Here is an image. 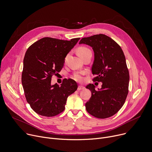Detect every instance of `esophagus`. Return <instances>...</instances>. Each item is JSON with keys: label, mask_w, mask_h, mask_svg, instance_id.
Returning <instances> with one entry per match:
<instances>
[{"label": "esophagus", "mask_w": 152, "mask_h": 152, "mask_svg": "<svg viewBox=\"0 0 152 152\" xmlns=\"http://www.w3.org/2000/svg\"><path fill=\"white\" fill-rule=\"evenodd\" d=\"M79 90H84V89H85V87H84V86H79V87H78V88H77Z\"/></svg>", "instance_id": "1"}]
</instances>
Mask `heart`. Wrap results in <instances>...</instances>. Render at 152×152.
Here are the masks:
<instances>
[{"label": "heart", "mask_w": 152, "mask_h": 152, "mask_svg": "<svg viewBox=\"0 0 152 152\" xmlns=\"http://www.w3.org/2000/svg\"><path fill=\"white\" fill-rule=\"evenodd\" d=\"M91 50L86 47H84V46H81V47H79L78 48H77V53L79 55V56L82 58L83 57H84L86 55H87L88 53H91ZM68 55H66V56L65 57V61L66 60L67 58H68ZM73 79H75V80H81L82 79V75L80 73H75L73 76Z\"/></svg>", "instance_id": "1"}]
</instances>
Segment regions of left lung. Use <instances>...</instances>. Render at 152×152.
Masks as SVG:
<instances>
[{
	"mask_svg": "<svg viewBox=\"0 0 152 152\" xmlns=\"http://www.w3.org/2000/svg\"><path fill=\"white\" fill-rule=\"evenodd\" d=\"M79 44L92 47L93 80L102 83L98 90L93 84L87 86L91 92L86 104L87 111L100 119L111 117L122 108L129 93L130 77L124 52L115 40L102 34L82 38Z\"/></svg>",
	"mask_w": 152,
	"mask_h": 152,
	"instance_id": "1",
	"label": "left lung"
}]
</instances>
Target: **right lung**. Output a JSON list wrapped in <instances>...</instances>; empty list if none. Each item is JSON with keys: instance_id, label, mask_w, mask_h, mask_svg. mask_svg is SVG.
<instances>
[{"instance_id": "add662e5", "label": "right lung", "mask_w": 152, "mask_h": 152, "mask_svg": "<svg viewBox=\"0 0 152 152\" xmlns=\"http://www.w3.org/2000/svg\"><path fill=\"white\" fill-rule=\"evenodd\" d=\"M80 38L64 40L44 37L26 50L23 59L22 84L27 102L42 116L52 117L65 110L67 98L77 88L74 80H65L59 86L51 85L52 76L61 72L67 54Z\"/></svg>"}]
</instances>
